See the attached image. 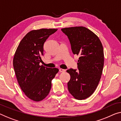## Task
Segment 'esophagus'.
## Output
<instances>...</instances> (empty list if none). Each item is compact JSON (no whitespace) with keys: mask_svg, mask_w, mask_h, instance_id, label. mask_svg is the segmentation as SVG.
<instances>
[{"mask_svg":"<svg viewBox=\"0 0 121 121\" xmlns=\"http://www.w3.org/2000/svg\"><path fill=\"white\" fill-rule=\"evenodd\" d=\"M59 71L61 72H63L65 71V70L63 69H59Z\"/></svg>","mask_w":121,"mask_h":121,"instance_id":"1","label":"esophagus"}]
</instances>
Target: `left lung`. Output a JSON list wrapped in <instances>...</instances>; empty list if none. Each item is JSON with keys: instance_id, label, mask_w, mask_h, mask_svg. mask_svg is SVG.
<instances>
[{"instance_id": "1", "label": "left lung", "mask_w": 121, "mask_h": 121, "mask_svg": "<svg viewBox=\"0 0 121 121\" xmlns=\"http://www.w3.org/2000/svg\"><path fill=\"white\" fill-rule=\"evenodd\" d=\"M68 36L74 55L79 56L77 71H66L70 75L68 90L78 100L85 99L94 92L101 78L104 66V51L101 40L96 34L84 26L61 29Z\"/></svg>"}]
</instances>
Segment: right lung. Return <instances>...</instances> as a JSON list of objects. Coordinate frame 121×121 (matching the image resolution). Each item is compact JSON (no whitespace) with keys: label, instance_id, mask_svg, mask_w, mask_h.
<instances>
[{"label":"right lung","instance_id":"add662e5","mask_svg":"<svg viewBox=\"0 0 121 121\" xmlns=\"http://www.w3.org/2000/svg\"><path fill=\"white\" fill-rule=\"evenodd\" d=\"M57 30L40 29L30 31L20 41L14 53L13 65L18 84L32 101H42L49 95L52 80L59 71L57 68L39 65L44 55V44Z\"/></svg>","mask_w":121,"mask_h":121}]
</instances>
